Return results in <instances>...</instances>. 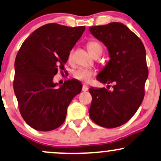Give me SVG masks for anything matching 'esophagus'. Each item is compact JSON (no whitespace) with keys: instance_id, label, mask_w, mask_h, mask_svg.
<instances>
[{"instance_id":"34e87169","label":"esophagus","mask_w":161,"mask_h":161,"mask_svg":"<svg viewBox=\"0 0 161 161\" xmlns=\"http://www.w3.org/2000/svg\"><path fill=\"white\" fill-rule=\"evenodd\" d=\"M88 90V88L86 86H82V92H87Z\"/></svg>"}]
</instances>
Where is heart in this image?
Segmentation results:
<instances>
[{"instance_id": "b5f03b06", "label": "heart", "mask_w": 161, "mask_h": 161, "mask_svg": "<svg viewBox=\"0 0 161 161\" xmlns=\"http://www.w3.org/2000/svg\"><path fill=\"white\" fill-rule=\"evenodd\" d=\"M87 48H88V52H90V54L92 56L97 55V54H100V55L102 54L103 46L99 42L95 41V40H92V41L88 42V43H87ZM72 56L73 51H70L68 55L69 60L72 58ZM94 74V71L91 70V69L79 68L73 72V75L75 79L82 81V82L88 83L90 82Z\"/></svg>"}]
</instances>
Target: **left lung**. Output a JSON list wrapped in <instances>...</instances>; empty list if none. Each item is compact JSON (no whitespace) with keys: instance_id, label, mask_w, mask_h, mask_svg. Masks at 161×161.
<instances>
[{"instance_id":"8db88e82","label":"left lung","mask_w":161,"mask_h":161,"mask_svg":"<svg viewBox=\"0 0 161 161\" xmlns=\"http://www.w3.org/2000/svg\"><path fill=\"white\" fill-rule=\"evenodd\" d=\"M89 31L106 46L110 58L97 79L115 84L112 91L89 88L92 96L89 115L97 125L114 128L128 121L144 98L148 75L146 49L140 39L122 23L90 27Z\"/></svg>"}]
</instances>
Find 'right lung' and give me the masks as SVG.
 <instances>
[{
    "label": "right lung",
    "mask_w": 161,
    "mask_h": 161,
    "mask_svg": "<svg viewBox=\"0 0 161 161\" xmlns=\"http://www.w3.org/2000/svg\"><path fill=\"white\" fill-rule=\"evenodd\" d=\"M86 27L69 28L50 23L25 40L15 61L13 88L25 122L40 131H49L64 122L67 107L82 91L74 80L57 88L58 69H64L69 52Z\"/></svg>",
    "instance_id": "right-lung-1"
}]
</instances>
